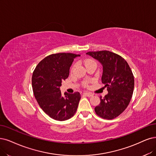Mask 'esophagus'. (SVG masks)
I'll return each instance as SVG.
<instances>
[{"instance_id": "esophagus-1", "label": "esophagus", "mask_w": 156, "mask_h": 156, "mask_svg": "<svg viewBox=\"0 0 156 156\" xmlns=\"http://www.w3.org/2000/svg\"><path fill=\"white\" fill-rule=\"evenodd\" d=\"M83 94H84L85 96H88V97H90V96H93V94L89 93H87V92H86V93H83Z\"/></svg>"}]
</instances>
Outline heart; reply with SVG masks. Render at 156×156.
<instances>
[{
  "label": "heart",
  "instance_id": "b5f03b06",
  "mask_svg": "<svg viewBox=\"0 0 156 156\" xmlns=\"http://www.w3.org/2000/svg\"><path fill=\"white\" fill-rule=\"evenodd\" d=\"M96 63V62L93 60H92V59H87V60H85L84 61V64H85V67L87 66V65L90 64V63ZM75 66H76V65H73V66L71 70H73V69L75 67ZM83 85L85 86V87H88L89 85V81H88V80H85V81L83 82Z\"/></svg>",
  "mask_w": 156,
  "mask_h": 156
}]
</instances>
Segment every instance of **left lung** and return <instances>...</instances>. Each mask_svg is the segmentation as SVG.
Here are the masks:
<instances>
[{"instance_id": "obj_1", "label": "left lung", "mask_w": 156, "mask_h": 156, "mask_svg": "<svg viewBox=\"0 0 156 156\" xmlns=\"http://www.w3.org/2000/svg\"><path fill=\"white\" fill-rule=\"evenodd\" d=\"M98 60L103 66L101 82L108 94L100 97V103L94 108L98 116L106 119L116 118L129 105L133 94L134 78L128 63L121 56L109 51L86 53Z\"/></svg>"}]
</instances>
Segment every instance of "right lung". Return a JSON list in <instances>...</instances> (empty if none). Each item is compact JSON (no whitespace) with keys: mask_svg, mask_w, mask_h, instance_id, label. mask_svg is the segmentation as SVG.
I'll return each mask as SVG.
<instances>
[{"mask_svg":"<svg viewBox=\"0 0 156 156\" xmlns=\"http://www.w3.org/2000/svg\"><path fill=\"white\" fill-rule=\"evenodd\" d=\"M80 55L60 53L46 56L33 73L32 87L34 97L43 111L58 121L72 118L76 112L81 96L60 90L62 82L69 76V69L75 58Z\"/></svg>","mask_w":156,"mask_h":156,"instance_id":"1","label":"right lung"}]
</instances>
